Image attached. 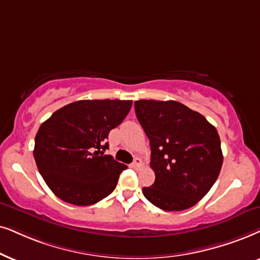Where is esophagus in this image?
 I'll return each mask as SVG.
<instances>
[{"label": "esophagus", "mask_w": 260, "mask_h": 260, "mask_svg": "<svg viewBox=\"0 0 260 260\" xmlns=\"http://www.w3.org/2000/svg\"><path fill=\"white\" fill-rule=\"evenodd\" d=\"M141 164H143L141 159L139 158V157H136V158H134V160H133V163L131 164V167L136 169V168H139V167H141Z\"/></svg>", "instance_id": "34e87169"}]
</instances>
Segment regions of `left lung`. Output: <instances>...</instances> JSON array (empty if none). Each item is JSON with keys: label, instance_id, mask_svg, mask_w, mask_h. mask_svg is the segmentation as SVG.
<instances>
[{"label": "left lung", "instance_id": "1", "mask_svg": "<svg viewBox=\"0 0 260 260\" xmlns=\"http://www.w3.org/2000/svg\"><path fill=\"white\" fill-rule=\"evenodd\" d=\"M138 120L150 140L156 179L143 194L157 208L182 211L205 197L221 172L217 129L202 114L176 101L134 102Z\"/></svg>", "mask_w": 260, "mask_h": 260}]
</instances>
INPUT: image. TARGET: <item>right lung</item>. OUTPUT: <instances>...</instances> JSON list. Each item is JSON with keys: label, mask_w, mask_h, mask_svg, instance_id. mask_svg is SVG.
I'll list each match as a JSON object with an SVG mask.
<instances>
[{"label": "right lung", "mask_w": 260, "mask_h": 260, "mask_svg": "<svg viewBox=\"0 0 260 260\" xmlns=\"http://www.w3.org/2000/svg\"><path fill=\"white\" fill-rule=\"evenodd\" d=\"M132 101H77L39 127L34 156L54 194L78 206L96 204L115 189L127 166L110 154L108 136L122 122Z\"/></svg>", "instance_id": "right-lung-1"}]
</instances>
